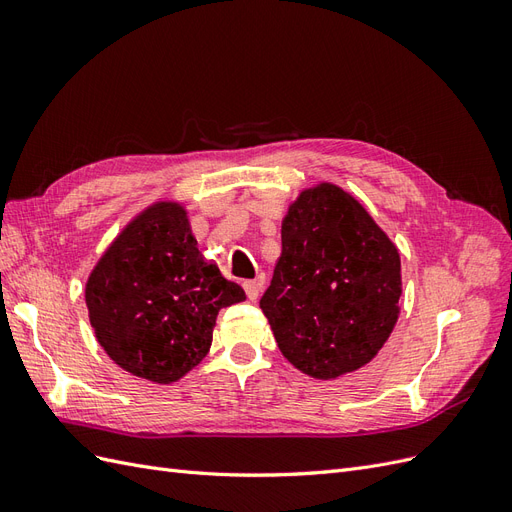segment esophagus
Listing matches in <instances>:
<instances>
[{
  "label": "esophagus",
  "instance_id": "obj_1",
  "mask_svg": "<svg viewBox=\"0 0 512 512\" xmlns=\"http://www.w3.org/2000/svg\"><path fill=\"white\" fill-rule=\"evenodd\" d=\"M243 288H245V292H247V299L256 301V299L260 297L262 288H265V275H258V277H254V280H245V282H243Z\"/></svg>",
  "mask_w": 512,
  "mask_h": 512
}]
</instances>
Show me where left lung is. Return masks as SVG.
<instances>
[{
  "label": "left lung",
  "mask_w": 512,
  "mask_h": 512,
  "mask_svg": "<svg viewBox=\"0 0 512 512\" xmlns=\"http://www.w3.org/2000/svg\"><path fill=\"white\" fill-rule=\"evenodd\" d=\"M399 297L397 247L369 213L337 185L305 190L260 299L286 359L320 380L363 367L389 339Z\"/></svg>",
  "instance_id": "left-lung-1"
}]
</instances>
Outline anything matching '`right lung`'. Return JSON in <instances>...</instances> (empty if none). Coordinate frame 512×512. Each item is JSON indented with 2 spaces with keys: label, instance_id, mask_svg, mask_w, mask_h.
<instances>
[{
  "label": "right lung",
  "instance_id": "1",
  "mask_svg": "<svg viewBox=\"0 0 512 512\" xmlns=\"http://www.w3.org/2000/svg\"><path fill=\"white\" fill-rule=\"evenodd\" d=\"M85 301L100 346L119 367L170 384L205 359L218 312L245 292L205 262L185 211L158 203L104 252Z\"/></svg>",
  "mask_w": 512,
  "mask_h": 512
}]
</instances>
